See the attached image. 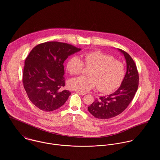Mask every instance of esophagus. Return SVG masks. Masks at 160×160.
<instances>
[{
    "instance_id": "obj_1",
    "label": "esophagus",
    "mask_w": 160,
    "mask_h": 160,
    "mask_svg": "<svg viewBox=\"0 0 160 160\" xmlns=\"http://www.w3.org/2000/svg\"><path fill=\"white\" fill-rule=\"evenodd\" d=\"M77 93H79V94H80V95H84L86 94V93L83 92L77 91Z\"/></svg>"
}]
</instances>
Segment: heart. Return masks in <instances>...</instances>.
Segmentation results:
<instances>
[{
	"label": "heart",
	"instance_id": "b5f03b06",
	"mask_svg": "<svg viewBox=\"0 0 160 160\" xmlns=\"http://www.w3.org/2000/svg\"><path fill=\"white\" fill-rule=\"evenodd\" d=\"M83 59L84 63L75 56L67 63V68L71 75L80 74L83 70L84 63L87 67H93L89 72L91 76H82L70 80L69 86L71 89L86 92L98 87L99 91L108 93L122 83L125 76L124 65L112 56L95 51L84 54Z\"/></svg>",
	"mask_w": 160,
	"mask_h": 160
}]
</instances>
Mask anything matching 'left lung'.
I'll return each instance as SVG.
<instances>
[{"label":"left lung","instance_id":"obj_1","mask_svg":"<svg viewBox=\"0 0 160 160\" xmlns=\"http://www.w3.org/2000/svg\"><path fill=\"white\" fill-rule=\"evenodd\" d=\"M124 55L127 62V72L121 86L114 93L95 99L88 107L96 118L107 119L121 114L128 106L137 92L139 76L136 65L128 53L118 49Z\"/></svg>","mask_w":160,"mask_h":160}]
</instances>
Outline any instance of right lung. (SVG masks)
<instances>
[{
    "label": "right lung",
    "instance_id": "right-lung-1",
    "mask_svg": "<svg viewBox=\"0 0 160 160\" xmlns=\"http://www.w3.org/2000/svg\"><path fill=\"white\" fill-rule=\"evenodd\" d=\"M81 50L67 43L51 41L35 46L26 58L23 84L29 99L41 110L51 112L63 106L71 92L65 85L63 62Z\"/></svg>",
    "mask_w": 160,
    "mask_h": 160
}]
</instances>
